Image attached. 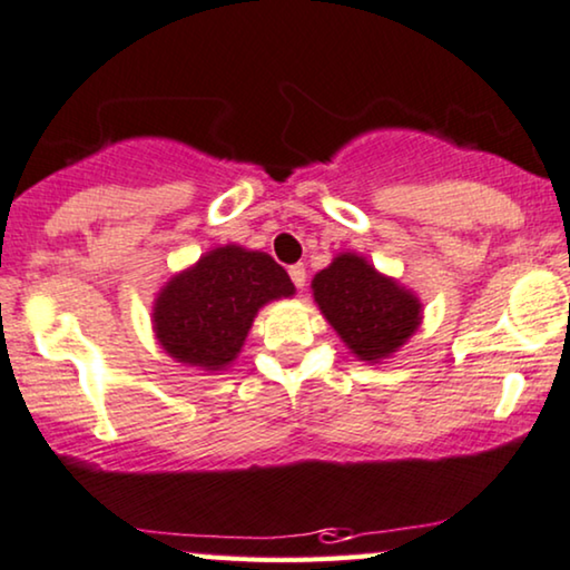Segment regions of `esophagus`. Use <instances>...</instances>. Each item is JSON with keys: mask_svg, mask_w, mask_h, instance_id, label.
Returning a JSON list of instances; mask_svg holds the SVG:
<instances>
[{"mask_svg": "<svg viewBox=\"0 0 570 570\" xmlns=\"http://www.w3.org/2000/svg\"><path fill=\"white\" fill-rule=\"evenodd\" d=\"M289 276H292V281H294V286H297V289H302V286H305V281H307L305 265H292Z\"/></svg>", "mask_w": 570, "mask_h": 570, "instance_id": "esophagus-1", "label": "esophagus"}]
</instances>
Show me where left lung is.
<instances>
[{
	"instance_id": "1",
	"label": "left lung",
	"mask_w": 570,
	"mask_h": 570,
	"mask_svg": "<svg viewBox=\"0 0 570 570\" xmlns=\"http://www.w3.org/2000/svg\"><path fill=\"white\" fill-rule=\"evenodd\" d=\"M313 297L356 360H389L422 323V302L356 253H341L315 273Z\"/></svg>"
}]
</instances>
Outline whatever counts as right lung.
Here are the masks:
<instances>
[{
  "label": "right lung",
  "instance_id": "1",
  "mask_svg": "<svg viewBox=\"0 0 570 570\" xmlns=\"http://www.w3.org/2000/svg\"><path fill=\"white\" fill-rule=\"evenodd\" d=\"M292 294L289 273L271 255L216 247L158 292L156 338L171 360L216 373L237 360L257 309Z\"/></svg>",
  "mask_w": 570,
  "mask_h": 570
}]
</instances>
